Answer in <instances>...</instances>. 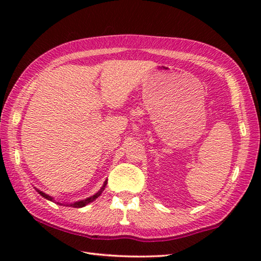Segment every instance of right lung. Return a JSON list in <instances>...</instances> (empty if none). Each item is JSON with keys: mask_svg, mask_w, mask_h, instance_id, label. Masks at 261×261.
I'll return each mask as SVG.
<instances>
[{"mask_svg": "<svg viewBox=\"0 0 261 261\" xmlns=\"http://www.w3.org/2000/svg\"><path fill=\"white\" fill-rule=\"evenodd\" d=\"M105 188H106V182H105V184H103V187L101 188L100 191H99L98 193H96V194H94V196H92V197H90V198H86L85 200H82V201H77V202H74V204H71V206H72V207H76V208H79V207H84L85 205L90 204V202H92V201H93L94 199H96V198H98V197L100 196L101 192H102L103 190H105ZM39 193H40L42 197H45L46 199H48V200H53V198H50L49 196H47L46 193H43V192H41V191H39Z\"/></svg>", "mask_w": 261, "mask_h": 261, "instance_id": "obj_1", "label": "right lung"}]
</instances>
